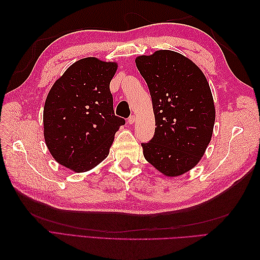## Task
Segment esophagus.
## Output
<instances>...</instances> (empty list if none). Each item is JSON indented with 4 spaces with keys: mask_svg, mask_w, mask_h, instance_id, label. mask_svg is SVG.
<instances>
[{
    "mask_svg": "<svg viewBox=\"0 0 260 260\" xmlns=\"http://www.w3.org/2000/svg\"><path fill=\"white\" fill-rule=\"evenodd\" d=\"M135 120H136V117L134 115H132L128 118H127V124H134Z\"/></svg>",
    "mask_w": 260,
    "mask_h": 260,
    "instance_id": "obj_1",
    "label": "esophagus"
}]
</instances>
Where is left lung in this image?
<instances>
[{
  "mask_svg": "<svg viewBox=\"0 0 260 260\" xmlns=\"http://www.w3.org/2000/svg\"><path fill=\"white\" fill-rule=\"evenodd\" d=\"M155 115V132L142 143L144 157L167 176L183 174L200 161L213 132L215 109L206 76L196 63L171 50L140 56Z\"/></svg>",
  "mask_w": 260,
  "mask_h": 260,
  "instance_id": "left-lung-1",
  "label": "left lung"
}]
</instances>
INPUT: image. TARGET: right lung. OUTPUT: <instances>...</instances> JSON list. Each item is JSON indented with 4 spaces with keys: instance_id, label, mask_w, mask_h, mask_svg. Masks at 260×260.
<instances>
[{
    "instance_id": "obj_1",
    "label": "right lung",
    "mask_w": 260,
    "mask_h": 260,
    "mask_svg": "<svg viewBox=\"0 0 260 260\" xmlns=\"http://www.w3.org/2000/svg\"><path fill=\"white\" fill-rule=\"evenodd\" d=\"M117 63L84 58L54 82L43 109L46 144L58 163L77 173L106 158L125 119L114 113L110 80Z\"/></svg>"
}]
</instances>
